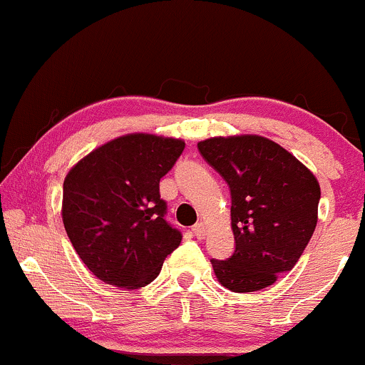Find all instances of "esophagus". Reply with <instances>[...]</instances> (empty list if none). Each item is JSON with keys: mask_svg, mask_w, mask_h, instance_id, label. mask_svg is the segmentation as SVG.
Returning a JSON list of instances; mask_svg holds the SVG:
<instances>
[{"mask_svg": "<svg viewBox=\"0 0 365 365\" xmlns=\"http://www.w3.org/2000/svg\"><path fill=\"white\" fill-rule=\"evenodd\" d=\"M192 231H194L195 236L199 237V240H202V237L206 236V227H205V224H202V222H197V224H195L192 227Z\"/></svg>", "mask_w": 365, "mask_h": 365, "instance_id": "obj_1", "label": "esophagus"}]
</instances>
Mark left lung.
<instances>
[{"label":"left lung","mask_w":365,"mask_h":365,"mask_svg":"<svg viewBox=\"0 0 365 365\" xmlns=\"http://www.w3.org/2000/svg\"><path fill=\"white\" fill-rule=\"evenodd\" d=\"M197 148L231 189L236 250L231 259L212 260L218 283L240 294L273 285L295 266L317 227V176L259 134L208 138Z\"/></svg>","instance_id":"8db88e82"}]
</instances>
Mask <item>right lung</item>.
<instances>
[{"label": "right lung", "mask_w": 365, "mask_h": 365, "mask_svg": "<svg viewBox=\"0 0 365 365\" xmlns=\"http://www.w3.org/2000/svg\"><path fill=\"white\" fill-rule=\"evenodd\" d=\"M185 148L180 138L131 133L106 141L68 171L63 224L96 278L124 290L148 285L182 234L164 218L159 182Z\"/></svg>", "instance_id": "obj_1"}]
</instances>
